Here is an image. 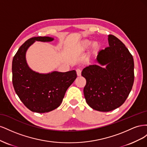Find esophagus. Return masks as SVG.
<instances>
[{
    "instance_id": "obj_1",
    "label": "esophagus",
    "mask_w": 147,
    "mask_h": 147,
    "mask_svg": "<svg viewBox=\"0 0 147 147\" xmlns=\"http://www.w3.org/2000/svg\"><path fill=\"white\" fill-rule=\"evenodd\" d=\"M76 72H77V74L78 76H80V75H81V74H82V71H81V70L80 69H77L76 70Z\"/></svg>"
}]
</instances>
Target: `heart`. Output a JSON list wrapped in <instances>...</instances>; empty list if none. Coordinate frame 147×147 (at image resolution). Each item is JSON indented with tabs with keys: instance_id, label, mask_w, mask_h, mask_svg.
Here are the masks:
<instances>
[{
	"instance_id": "b5f03b06",
	"label": "heart",
	"mask_w": 147,
	"mask_h": 147,
	"mask_svg": "<svg viewBox=\"0 0 147 147\" xmlns=\"http://www.w3.org/2000/svg\"><path fill=\"white\" fill-rule=\"evenodd\" d=\"M91 42L90 40H84L83 41L82 43H81V45H80V48L82 50H86V49L90 47V46L91 45ZM100 48V45L98 42H94L92 44V48L94 50V51H97Z\"/></svg>"
}]
</instances>
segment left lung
<instances>
[{"mask_svg": "<svg viewBox=\"0 0 147 147\" xmlns=\"http://www.w3.org/2000/svg\"><path fill=\"white\" fill-rule=\"evenodd\" d=\"M109 47L98 52L96 63L84 68L82 75L86 103L92 109L110 112L118 108L132 90L134 80V59L124 43L108 35Z\"/></svg>", "mask_w": 147, "mask_h": 147, "instance_id": "1", "label": "left lung"}]
</instances>
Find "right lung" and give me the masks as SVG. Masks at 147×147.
Segmentation results:
<instances>
[{
	"mask_svg": "<svg viewBox=\"0 0 147 147\" xmlns=\"http://www.w3.org/2000/svg\"><path fill=\"white\" fill-rule=\"evenodd\" d=\"M53 40L50 37L30 38L20 47L13 59L12 82L15 91L24 105L34 112L46 113L58 107L67 90L77 76L74 70L40 74L29 67L26 54L30 46L35 41L48 42Z\"/></svg>",
	"mask_w": 147,
	"mask_h": 147,
	"instance_id": "right-lung-1",
	"label": "right lung"
}]
</instances>
